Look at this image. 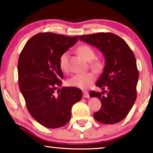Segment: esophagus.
I'll return each instance as SVG.
<instances>
[{
	"label": "esophagus",
	"instance_id": "obj_1",
	"mask_svg": "<svg viewBox=\"0 0 153 153\" xmlns=\"http://www.w3.org/2000/svg\"><path fill=\"white\" fill-rule=\"evenodd\" d=\"M83 97L84 98H88L90 97L88 92L86 91H83Z\"/></svg>",
	"mask_w": 153,
	"mask_h": 153
}]
</instances>
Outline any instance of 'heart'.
<instances>
[{
    "label": "heart",
    "mask_w": 153,
    "mask_h": 153,
    "mask_svg": "<svg viewBox=\"0 0 153 153\" xmlns=\"http://www.w3.org/2000/svg\"><path fill=\"white\" fill-rule=\"evenodd\" d=\"M77 51L88 62H90L91 68L95 72H100L103 68V62L100 59H94L95 58V52L91 47L83 45L78 47ZM69 56L68 51L64 52L60 56L59 65L63 72L69 71ZM95 79V75L92 72L84 74H76L68 80V85L72 87L85 89L88 88Z\"/></svg>",
    "instance_id": "obj_1"
}]
</instances>
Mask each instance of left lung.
I'll use <instances>...</instances> for the list:
<instances>
[{
    "instance_id": "left-lung-1",
    "label": "left lung",
    "mask_w": 153,
    "mask_h": 153,
    "mask_svg": "<svg viewBox=\"0 0 153 153\" xmlns=\"http://www.w3.org/2000/svg\"><path fill=\"white\" fill-rule=\"evenodd\" d=\"M79 39L99 49L106 60L103 72L96 83L103 91H91L89 95L97 97L102 103L99 111L93 114L94 118L103 124L120 122L137 99L139 71L134 54L126 42L114 33L81 35Z\"/></svg>"
}]
</instances>
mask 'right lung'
Segmentation results:
<instances>
[{"mask_svg":"<svg viewBox=\"0 0 153 153\" xmlns=\"http://www.w3.org/2000/svg\"><path fill=\"white\" fill-rule=\"evenodd\" d=\"M78 36L41 33L27 42L18 60L19 85L27 109L37 122L48 128L65 125L72 107L82 97V91L61 86L63 75L60 56L74 45Z\"/></svg>","mask_w":153,"mask_h":153,"instance_id":"add662e5","label":"right lung"}]
</instances>
